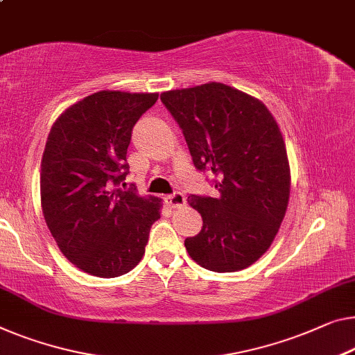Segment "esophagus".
Wrapping results in <instances>:
<instances>
[{"mask_svg":"<svg viewBox=\"0 0 355 355\" xmlns=\"http://www.w3.org/2000/svg\"><path fill=\"white\" fill-rule=\"evenodd\" d=\"M166 204L172 209H180L187 204V199H184V196L182 193H173L166 196Z\"/></svg>","mask_w":355,"mask_h":355,"instance_id":"1","label":"esophagus"}]
</instances>
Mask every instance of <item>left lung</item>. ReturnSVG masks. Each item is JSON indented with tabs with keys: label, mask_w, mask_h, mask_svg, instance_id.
I'll list each match as a JSON object with an SVG mask.
<instances>
[{
	"label": "left lung",
	"mask_w": 355,
	"mask_h": 355,
	"mask_svg": "<svg viewBox=\"0 0 355 355\" xmlns=\"http://www.w3.org/2000/svg\"><path fill=\"white\" fill-rule=\"evenodd\" d=\"M193 162L215 175L218 198L191 194L202 230L184 247L215 272L241 271L271 247L290 198V166L279 125L260 100L223 83L161 94Z\"/></svg>",
	"instance_id": "8db88e82"
}]
</instances>
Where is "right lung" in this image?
<instances>
[{"instance_id": "right-lung-1", "label": "right lung", "mask_w": 355, "mask_h": 355, "mask_svg": "<svg viewBox=\"0 0 355 355\" xmlns=\"http://www.w3.org/2000/svg\"><path fill=\"white\" fill-rule=\"evenodd\" d=\"M159 94L100 91L55 119L41 159V207L60 252L97 277L129 272L145 255L162 200L116 188L129 172L132 127Z\"/></svg>"}]
</instances>
